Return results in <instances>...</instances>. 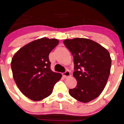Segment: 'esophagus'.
I'll list each match as a JSON object with an SVG mask.
<instances>
[{
  "mask_svg": "<svg viewBox=\"0 0 124 124\" xmlns=\"http://www.w3.org/2000/svg\"><path fill=\"white\" fill-rule=\"evenodd\" d=\"M63 76L65 78H67L70 77L71 76V74H70V73L69 72V71H67V70H66L65 73H63Z\"/></svg>",
  "mask_w": 124,
  "mask_h": 124,
  "instance_id": "1",
  "label": "esophagus"
}]
</instances>
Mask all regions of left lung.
<instances>
[{
  "mask_svg": "<svg viewBox=\"0 0 124 124\" xmlns=\"http://www.w3.org/2000/svg\"><path fill=\"white\" fill-rule=\"evenodd\" d=\"M64 45L74 57L73 76L77 85L69 94L86 103L99 96L105 87L110 72L112 60L108 51L100 44L86 38L65 39Z\"/></svg>",
  "mask_w": 124,
  "mask_h": 124,
  "instance_id": "obj_1",
  "label": "left lung"
}]
</instances>
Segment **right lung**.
I'll return each mask as SVG.
<instances>
[{
    "label": "right lung",
    "mask_w": 124,
    "mask_h": 124,
    "mask_svg": "<svg viewBox=\"0 0 124 124\" xmlns=\"http://www.w3.org/2000/svg\"><path fill=\"white\" fill-rule=\"evenodd\" d=\"M57 39H39L20 48L12 58L13 78L20 92L32 101H40L52 93L62 74L50 69L48 55L58 44Z\"/></svg>",
    "instance_id": "1"
}]
</instances>
